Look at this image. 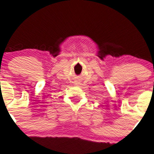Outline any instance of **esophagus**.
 Here are the masks:
<instances>
[{
	"label": "esophagus",
	"mask_w": 154,
	"mask_h": 154,
	"mask_svg": "<svg viewBox=\"0 0 154 154\" xmlns=\"http://www.w3.org/2000/svg\"><path fill=\"white\" fill-rule=\"evenodd\" d=\"M79 84H80L79 81H78V80H75V85H79Z\"/></svg>",
	"instance_id": "obj_1"
}]
</instances>
